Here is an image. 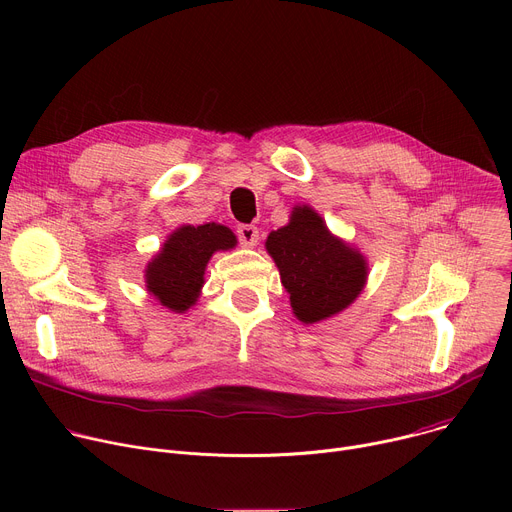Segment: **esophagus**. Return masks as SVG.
<instances>
[{"mask_svg": "<svg viewBox=\"0 0 512 512\" xmlns=\"http://www.w3.org/2000/svg\"><path fill=\"white\" fill-rule=\"evenodd\" d=\"M237 237H239V241H241L243 247L251 249V247H255L257 241H259V231H257V227H253V225H241V227L237 229Z\"/></svg>", "mask_w": 512, "mask_h": 512, "instance_id": "obj_1", "label": "esophagus"}]
</instances>
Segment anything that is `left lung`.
Instances as JSON below:
<instances>
[{"mask_svg":"<svg viewBox=\"0 0 512 512\" xmlns=\"http://www.w3.org/2000/svg\"><path fill=\"white\" fill-rule=\"evenodd\" d=\"M265 249L302 324L344 312L367 285V257L336 237L310 204L294 206L289 223L269 233Z\"/></svg>","mask_w":512,"mask_h":512,"instance_id":"left-lung-1","label":"left lung"}]
</instances>
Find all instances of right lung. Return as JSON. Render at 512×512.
Here are the masks:
<instances>
[{
  "label": "right lung",
  "mask_w": 512,
  "mask_h": 512,
  "mask_svg": "<svg viewBox=\"0 0 512 512\" xmlns=\"http://www.w3.org/2000/svg\"><path fill=\"white\" fill-rule=\"evenodd\" d=\"M235 247L237 237L225 225H182L145 265V289L170 312L186 314L202 294L204 271L212 255Z\"/></svg>",
  "instance_id": "right-lung-1"
}]
</instances>
